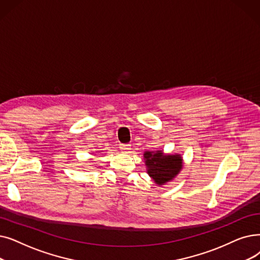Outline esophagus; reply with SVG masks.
Segmentation results:
<instances>
[{
    "instance_id": "esophagus-1",
    "label": "esophagus",
    "mask_w": 260,
    "mask_h": 260,
    "mask_svg": "<svg viewBox=\"0 0 260 260\" xmlns=\"http://www.w3.org/2000/svg\"><path fill=\"white\" fill-rule=\"evenodd\" d=\"M120 150L122 153H129L131 152V144H120Z\"/></svg>"
}]
</instances>
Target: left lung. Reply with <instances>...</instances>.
Masks as SVG:
<instances>
[{
    "instance_id": "1",
    "label": "left lung",
    "mask_w": 260,
    "mask_h": 260,
    "mask_svg": "<svg viewBox=\"0 0 260 260\" xmlns=\"http://www.w3.org/2000/svg\"><path fill=\"white\" fill-rule=\"evenodd\" d=\"M143 157L148 174L158 186L170 182L183 168V158L179 154L169 155L164 154L162 151H145Z\"/></svg>"
}]
</instances>
